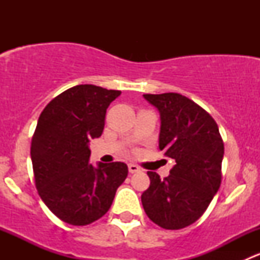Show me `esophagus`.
Wrapping results in <instances>:
<instances>
[{"label":"esophagus","instance_id":"1","mask_svg":"<svg viewBox=\"0 0 260 260\" xmlns=\"http://www.w3.org/2000/svg\"><path fill=\"white\" fill-rule=\"evenodd\" d=\"M128 170H129L131 174H137V172L141 171L140 167H138L137 165H135V164H129V165H128Z\"/></svg>","mask_w":260,"mask_h":260}]
</instances>
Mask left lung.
Instances as JSON below:
<instances>
[{
	"instance_id": "1",
	"label": "left lung",
	"mask_w": 260,
	"mask_h": 260,
	"mask_svg": "<svg viewBox=\"0 0 260 260\" xmlns=\"http://www.w3.org/2000/svg\"><path fill=\"white\" fill-rule=\"evenodd\" d=\"M161 115L159 149L176 165L141 196L147 216L158 226L179 230L193 224L208 209L221 183L224 142L219 127L199 104L179 93L143 94Z\"/></svg>"
}]
</instances>
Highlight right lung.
I'll return each mask as SVG.
<instances>
[{
    "instance_id": "right-lung-1",
    "label": "right lung",
    "mask_w": 260,
    "mask_h": 260,
    "mask_svg": "<svg viewBox=\"0 0 260 260\" xmlns=\"http://www.w3.org/2000/svg\"><path fill=\"white\" fill-rule=\"evenodd\" d=\"M120 90L75 85L44 108L31 141L35 185L50 211L70 225L101 219L128 175L123 162L89 164L91 138L102 136L109 104Z\"/></svg>"
}]
</instances>
